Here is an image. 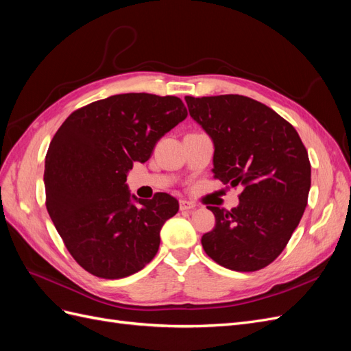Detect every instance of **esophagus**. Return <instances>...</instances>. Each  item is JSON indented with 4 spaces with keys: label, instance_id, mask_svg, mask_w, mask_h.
<instances>
[{
    "label": "esophagus",
    "instance_id": "esophagus-1",
    "mask_svg": "<svg viewBox=\"0 0 351 351\" xmlns=\"http://www.w3.org/2000/svg\"><path fill=\"white\" fill-rule=\"evenodd\" d=\"M180 209L192 212V210L196 209V205L192 204V202H189V200H180Z\"/></svg>",
    "mask_w": 351,
    "mask_h": 351
}]
</instances>
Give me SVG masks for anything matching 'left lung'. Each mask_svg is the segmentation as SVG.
Wrapping results in <instances>:
<instances>
[{
  "instance_id": "left-lung-1",
  "label": "left lung",
  "mask_w": 351,
  "mask_h": 351,
  "mask_svg": "<svg viewBox=\"0 0 351 351\" xmlns=\"http://www.w3.org/2000/svg\"><path fill=\"white\" fill-rule=\"evenodd\" d=\"M186 104L214 142L215 178L243 187L239 206H208L215 227L202 246L224 268L262 269L284 250L303 217L311 190L306 147L289 121L247 97H186Z\"/></svg>"
}]
</instances>
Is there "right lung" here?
I'll return each mask as SVG.
<instances>
[{
  "mask_svg": "<svg viewBox=\"0 0 351 351\" xmlns=\"http://www.w3.org/2000/svg\"><path fill=\"white\" fill-rule=\"evenodd\" d=\"M186 117L177 97L121 93L70 114L51 141L48 214L74 261L92 275L124 278L154 259L178 202L167 193L137 199L125 180L133 162H146Z\"/></svg>",
  "mask_w": 351,
  "mask_h": 351,
  "instance_id": "right-lung-1",
  "label": "right lung"
}]
</instances>
